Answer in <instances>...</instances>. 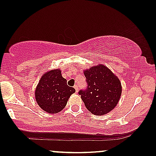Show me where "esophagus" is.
<instances>
[{
	"mask_svg": "<svg viewBox=\"0 0 156 156\" xmlns=\"http://www.w3.org/2000/svg\"><path fill=\"white\" fill-rule=\"evenodd\" d=\"M73 87H74V88H75V90H76V91L77 92L78 91V85H75Z\"/></svg>",
	"mask_w": 156,
	"mask_h": 156,
	"instance_id": "34e87169",
	"label": "esophagus"
}]
</instances>
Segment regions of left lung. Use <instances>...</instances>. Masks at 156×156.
<instances>
[{"mask_svg":"<svg viewBox=\"0 0 156 156\" xmlns=\"http://www.w3.org/2000/svg\"><path fill=\"white\" fill-rule=\"evenodd\" d=\"M87 86L79 91L85 107L92 114L108 113L118 104L122 92L119 79L104 65L92 67L84 72Z\"/></svg>","mask_w":156,"mask_h":156,"instance_id":"obj_1","label":"left lung"}]
</instances>
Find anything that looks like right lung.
<instances>
[{
    "label": "right lung",
    "mask_w": 156,
    "mask_h": 156,
    "mask_svg": "<svg viewBox=\"0 0 156 156\" xmlns=\"http://www.w3.org/2000/svg\"><path fill=\"white\" fill-rule=\"evenodd\" d=\"M75 92L73 87L67 85L61 71L53 70L41 76L35 91L37 103L48 113H58L65 108L68 98Z\"/></svg>",
    "instance_id": "1"
}]
</instances>
